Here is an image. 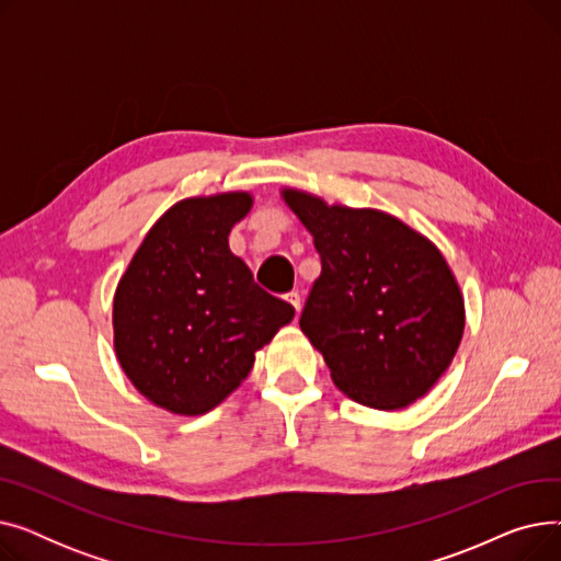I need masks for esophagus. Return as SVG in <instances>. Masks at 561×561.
I'll return each instance as SVG.
<instances>
[{
    "mask_svg": "<svg viewBox=\"0 0 561 561\" xmlns=\"http://www.w3.org/2000/svg\"><path fill=\"white\" fill-rule=\"evenodd\" d=\"M286 302L296 309V316H300V293L298 290H290L286 293Z\"/></svg>",
    "mask_w": 561,
    "mask_h": 561,
    "instance_id": "esophagus-1",
    "label": "esophagus"
}]
</instances>
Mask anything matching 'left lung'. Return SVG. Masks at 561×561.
Masks as SVG:
<instances>
[{"instance_id":"1","label":"left lung","mask_w":561,"mask_h":561,"mask_svg":"<svg viewBox=\"0 0 561 561\" xmlns=\"http://www.w3.org/2000/svg\"><path fill=\"white\" fill-rule=\"evenodd\" d=\"M282 199L320 254L300 330L334 385L379 411L414 404L463 336V296L446 256L387 211L328 204L300 188H282Z\"/></svg>"}]
</instances>
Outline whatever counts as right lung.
<instances>
[{
  "mask_svg": "<svg viewBox=\"0 0 561 561\" xmlns=\"http://www.w3.org/2000/svg\"><path fill=\"white\" fill-rule=\"evenodd\" d=\"M252 193L186 197L147 231L113 296V347L131 385L176 416H202L243 385L254 352L296 316L261 290L229 231Z\"/></svg>",
  "mask_w": 561,
  "mask_h": 561,
  "instance_id": "add662e5",
  "label": "right lung"
}]
</instances>
